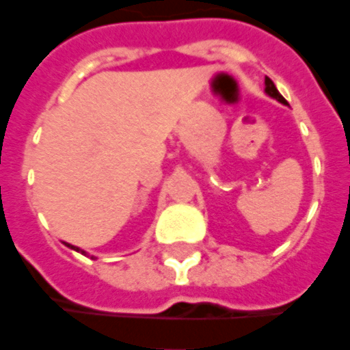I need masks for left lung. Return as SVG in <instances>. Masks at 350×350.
Instances as JSON below:
<instances>
[{
    "label": "left lung",
    "mask_w": 350,
    "mask_h": 350,
    "mask_svg": "<svg viewBox=\"0 0 350 350\" xmlns=\"http://www.w3.org/2000/svg\"><path fill=\"white\" fill-rule=\"evenodd\" d=\"M266 94L267 96H271V98H275L277 101H281V103H286V100H284L281 94H279V90L275 88L273 81H271L269 77H266Z\"/></svg>",
    "instance_id": "8db88e82"
}]
</instances>
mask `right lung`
Returning a JSON list of instances; mask_svg holds the SVG:
<instances>
[{"label":"right lung","mask_w":350,"mask_h":350,"mask_svg":"<svg viewBox=\"0 0 350 350\" xmlns=\"http://www.w3.org/2000/svg\"><path fill=\"white\" fill-rule=\"evenodd\" d=\"M68 247H71V249H75L77 252H83V254H84V250H81V249H79V247H73V245H68Z\"/></svg>","instance_id":"right-lung-1"}]
</instances>
